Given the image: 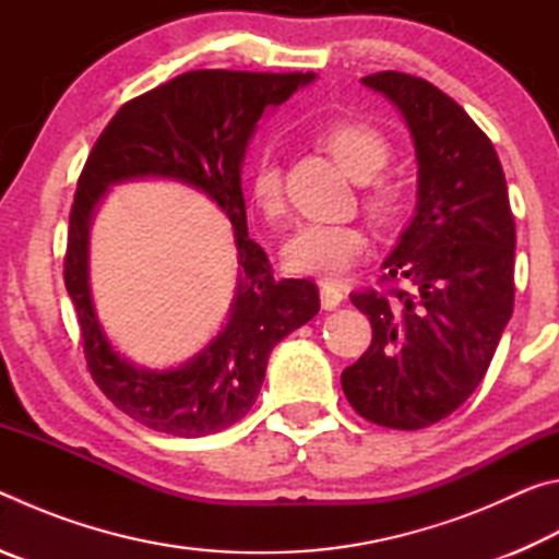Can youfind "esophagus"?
Here are the masks:
<instances>
[{
    "label": "esophagus",
    "mask_w": 559,
    "mask_h": 559,
    "mask_svg": "<svg viewBox=\"0 0 559 559\" xmlns=\"http://www.w3.org/2000/svg\"><path fill=\"white\" fill-rule=\"evenodd\" d=\"M343 298H345L343 290L337 286H330V283H323V286H320V302H323L325 310L337 308L340 302H343Z\"/></svg>",
    "instance_id": "esophagus-1"
}]
</instances>
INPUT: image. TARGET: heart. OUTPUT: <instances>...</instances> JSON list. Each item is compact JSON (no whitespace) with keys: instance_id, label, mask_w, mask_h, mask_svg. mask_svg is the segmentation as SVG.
Returning <instances> with one entry per match:
<instances>
[{"instance_id":"1","label":"heart","mask_w":559,"mask_h":559,"mask_svg":"<svg viewBox=\"0 0 559 559\" xmlns=\"http://www.w3.org/2000/svg\"><path fill=\"white\" fill-rule=\"evenodd\" d=\"M325 145L337 165L349 177L362 179L374 177L390 163L392 147L380 130L362 122H337L325 130ZM249 187L253 204L276 219L286 210L283 197V167L273 147H263L257 155L249 173ZM404 194L400 185L380 182L367 194V210L380 224H392L402 212ZM370 251V239L362 226L353 222L330 219H306L283 243V261L293 273L316 276L323 281H337Z\"/></svg>"}]
</instances>
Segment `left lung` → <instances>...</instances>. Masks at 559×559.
<instances>
[{
    "label": "left lung",
    "mask_w": 559,
    "mask_h": 559,
    "mask_svg": "<svg viewBox=\"0 0 559 559\" xmlns=\"http://www.w3.org/2000/svg\"><path fill=\"white\" fill-rule=\"evenodd\" d=\"M362 86L402 112L416 155V210L384 259L390 300L353 293L372 345L345 367L343 392L367 421L424 429L468 400L513 316L515 222L496 147L456 100L409 73Z\"/></svg>",
    "instance_id": "1"
}]
</instances>
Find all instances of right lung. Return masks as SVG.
<instances>
[{"mask_svg":"<svg viewBox=\"0 0 559 559\" xmlns=\"http://www.w3.org/2000/svg\"><path fill=\"white\" fill-rule=\"evenodd\" d=\"M316 73L189 71L122 106L93 145L69 219L66 290L79 316L83 353L103 394L147 429L206 437L246 416L261 392L271 349L318 316L313 281L273 278L266 251L249 239L241 165L257 122ZM132 178L197 188L235 229L237 277L227 323L200 354L167 371L135 366L102 330L90 290V224L107 189Z\"/></svg>","mask_w":559,"mask_h":559,"instance_id":"1","label":"right lung"}]
</instances>
